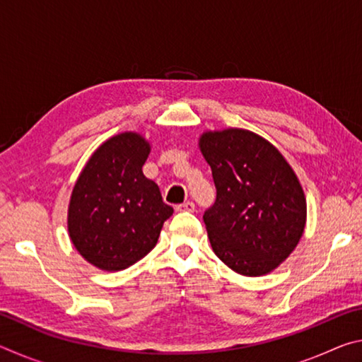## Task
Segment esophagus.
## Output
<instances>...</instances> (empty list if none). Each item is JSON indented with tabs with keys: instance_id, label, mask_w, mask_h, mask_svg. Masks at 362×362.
Returning a JSON list of instances; mask_svg holds the SVG:
<instances>
[{
	"instance_id": "1",
	"label": "esophagus",
	"mask_w": 362,
	"mask_h": 362,
	"mask_svg": "<svg viewBox=\"0 0 362 362\" xmlns=\"http://www.w3.org/2000/svg\"><path fill=\"white\" fill-rule=\"evenodd\" d=\"M177 211L179 212H193L194 211V204L192 203V201H185V203H182L175 207Z\"/></svg>"
}]
</instances>
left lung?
I'll list each match as a JSON object with an SVG mask.
<instances>
[{"label": "left lung", "mask_w": 362, "mask_h": 362, "mask_svg": "<svg viewBox=\"0 0 362 362\" xmlns=\"http://www.w3.org/2000/svg\"><path fill=\"white\" fill-rule=\"evenodd\" d=\"M199 148L217 188L203 216L212 250L244 276L273 272L305 230L306 199L296 173L276 146L246 129L204 132Z\"/></svg>", "instance_id": "8db88e82"}]
</instances>
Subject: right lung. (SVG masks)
Masks as SVG:
<instances>
[{
    "label": "right lung",
    "mask_w": 362,
    "mask_h": 362,
    "mask_svg": "<svg viewBox=\"0 0 362 362\" xmlns=\"http://www.w3.org/2000/svg\"><path fill=\"white\" fill-rule=\"evenodd\" d=\"M150 144L137 132L108 139L86 163L73 187L69 235L90 265L119 272L156 246L174 209L144 175Z\"/></svg>",
    "instance_id": "obj_1"
}]
</instances>
